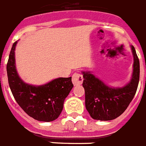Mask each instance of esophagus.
I'll list each match as a JSON object with an SVG mask.
<instances>
[{
    "instance_id": "1",
    "label": "esophagus",
    "mask_w": 146,
    "mask_h": 146,
    "mask_svg": "<svg viewBox=\"0 0 146 146\" xmlns=\"http://www.w3.org/2000/svg\"><path fill=\"white\" fill-rule=\"evenodd\" d=\"M83 82V77L82 75L79 73H74L72 75V82L74 84V86H80L81 84Z\"/></svg>"
}]
</instances>
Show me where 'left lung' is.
Here are the masks:
<instances>
[{"label":"left lung","instance_id":"obj_1","mask_svg":"<svg viewBox=\"0 0 146 146\" xmlns=\"http://www.w3.org/2000/svg\"><path fill=\"white\" fill-rule=\"evenodd\" d=\"M134 64L132 76L123 87H110L91 73L82 72L86 107L92 118L110 121L118 117L127 109L135 95L139 82L140 64L135 47L131 46Z\"/></svg>","mask_w":146,"mask_h":146}]
</instances>
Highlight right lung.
Instances as JSON below:
<instances>
[{
    "mask_svg": "<svg viewBox=\"0 0 146 146\" xmlns=\"http://www.w3.org/2000/svg\"><path fill=\"white\" fill-rule=\"evenodd\" d=\"M14 42L7 64L8 83L14 98L22 109L35 120L50 122L56 120L64 107L65 98L73 88L72 77L58 78L42 86L25 83L15 67Z\"/></svg>",
    "mask_w": 146,
    "mask_h": 146,
    "instance_id": "right-lung-1",
    "label": "right lung"
}]
</instances>
